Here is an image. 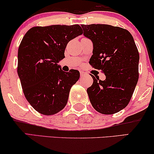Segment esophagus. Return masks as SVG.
<instances>
[{"label": "esophagus", "instance_id": "obj_1", "mask_svg": "<svg viewBox=\"0 0 154 154\" xmlns=\"http://www.w3.org/2000/svg\"><path fill=\"white\" fill-rule=\"evenodd\" d=\"M80 74H81V77L82 78V77H84L85 75H86V73L83 72V71H81V72H80Z\"/></svg>", "mask_w": 154, "mask_h": 154}]
</instances>
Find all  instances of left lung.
I'll return each mask as SVG.
<instances>
[{
    "label": "left lung",
    "mask_w": 154,
    "mask_h": 154,
    "mask_svg": "<svg viewBox=\"0 0 154 154\" xmlns=\"http://www.w3.org/2000/svg\"><path fill=\"white\" fill-rule=\"evenodd\" d=\"M93 44L89 63L105 73V81L93 79L87 89L95 110L104 115L118 112L128 105L139 79V54L131 33L103 24L81 25ZM96 77V76H95Z\"/></svg>",
    "instance_id": "obj_1"
}]
</instances>
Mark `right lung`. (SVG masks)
<instances>
[{
  "instance_id": "1",
  "label": "right lung",
  "mask_w": 154,
  "mask_h": 154,
  "mask_svg": "<svg viewBox=\"0 0 154 154\" xmlns=\"http://www.w3.org/2000/svg\"><path fill=\"white\" fill-rule=\"evenodd\" d=\"M79 25L33 27L26 32L17 53V73L24 95L38 112L52 115L64 108L80 73L64 72L57 63L65 58L67 44L83 34Z\"/></svg>"
}]
</instances>
